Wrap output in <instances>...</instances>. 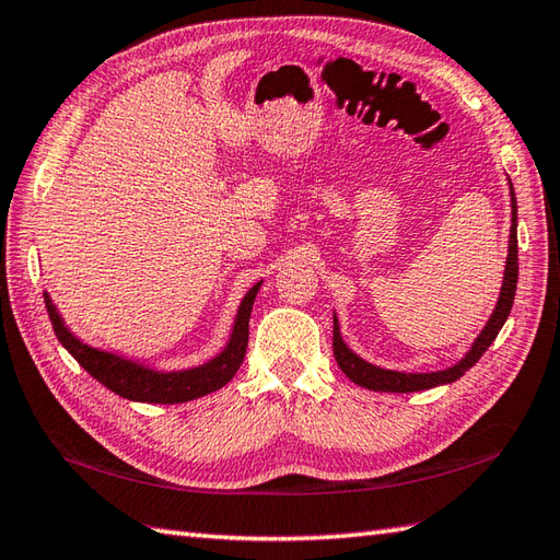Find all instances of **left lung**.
<instances>
[{
  "mask_svg": "<svg viewBox=\"0 0 560 560\" xmlns=\"http://www.w3.org/2000/svg\"><path fill=\"white\" fill-rule=\"evenodd\" d=\"M510 183V177H508ZM510 209H513V225H510V241H508V259H505V271H503V287L501 295H498V303L489 317V323L481 329V335L474 339L471 349L464 353V359L455 365L445 368V371L435 373H401V371H387V368H380L363 361L359 353H353L347 343L341 339L339 331V319L335 315V337H331V349H335V359L341 368V373L347 375L351 383L361 385L373 392H419V389H431L438 385L455 383L469 368L477 363L483 351L491 347L498 331L505 325L510 315V307L515 301V289H517V199L513 183H510Z\"/></svg>",
  "mask_w": 560,
  "mask_h": 560,
  "instance_id": "left-lung-1",
  "label": "left lung"
}]
</instances>
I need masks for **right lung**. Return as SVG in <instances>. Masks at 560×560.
I'll use <instances>...</instances> for the list:
<instances>
[{"label": "right lung", "instance_id": "add662e5", "mask_svg": "<svg viewBox=\"0 0 560 560\" xmlns=\"http://www.w3.org/2000/svg\"><path fill=\"white\" fill-rule=\"evenodd\" d=\"M259 287L261 281H257L241 301L231 339L223 347V351L213 355L211 361L195 368H185V371H156V368H149L144 363L129 361L125 355L89 347V343H83L81 339L71 335L62 315L57 313V307L47 293H45V307H47V315H50V323L59 343H62V347L74 355L83 371H86L91 377H96L101 385H105L110 392H115V395H120L129 401L183 404V401H192L197 397H205L209 392L221 389L223 385H229L233 375L237 373V368H241L247 351L249 313H253V303Z\"/></svg>", "mask_w": 560, "mask_h": 560}]
</instances>
